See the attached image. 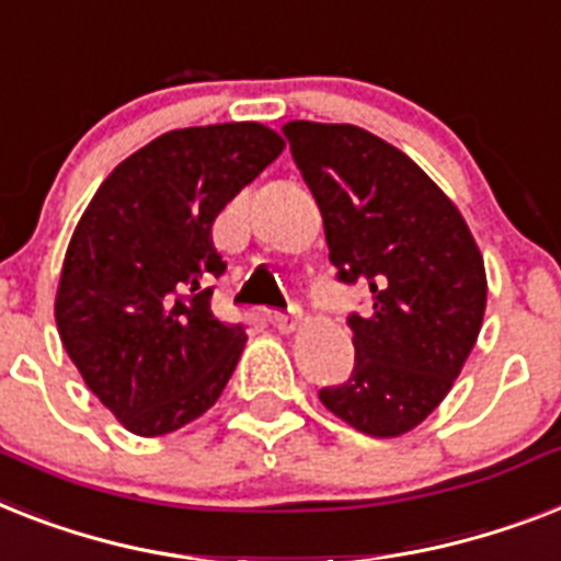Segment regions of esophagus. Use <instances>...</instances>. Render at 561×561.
<instances>
[{
  "mask_svg": "<svg viewBox=\"0 0 561 561\" xmlns=\"http://www.w3.org/2000/svg\"><path fill=\"white\" fill-rule=\"evenodd\" d=\"M271 322L276 325V331H282V334H290V331L299 325V311H296V308H290V311H276L271 317Z\"/></svg>",
  "mask_w": 561,
  "mask_h": 561,
  "instance_id": "1",
  "label": "esophagus"
}]
</instances>
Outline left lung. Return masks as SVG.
I'll return each mask as SVG.
<instances>
[{
    "instance_id": "left-lung-1",
    "label": "left lung",
    "mask_w": 561,
    "mask_h": 561,
    "mask_svg": "<svg viewBox=\"0 0 561 561\" xmlns=\"http://www.w3.org/2000/svg\"><path fill=\"white\" fill-rule=\"evenodd\" d=\"M290 154L320 204L336 282L368 288L348 313L352 377L320 389L354 430H414L461 375L486 305L484 259L458 207L417 163L352 123L290 121Z\"/></svg>"
}]
</instances>
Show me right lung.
<instances>
[{
	"label": "right lung",
	"mask_w": 561,
	"mask_h": 561,
	"mask_svg": "<svg viewBox=\"0 0 561 561\" xmlns=\"http://www.w3.org/2000/svg\"><path fill=\"white\" fill-rule=\"evenodd\" d=\"M282 147L262 123L167 131L117 163L85 207L59 273V340L135 435L181 430L233 375L244 325L209 308L227 271L213 221Z\"/></svg>",
	"instance_id": "add662e5"
}]
</instances>
